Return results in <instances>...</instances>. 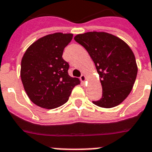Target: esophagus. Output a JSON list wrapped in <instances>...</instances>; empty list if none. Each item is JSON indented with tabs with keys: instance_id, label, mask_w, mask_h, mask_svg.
<instances>
[{
	"instance_id": "1",
	"label": "esophagus",
	"mask_w": 152,
	"mask_h": 152,
	"mask_svg": "<svg viewBox=\"0 0 152 152\" xmlns=\"http://www.w3.org/2000/svg\"><path fill=\"white\" fill-rule=\"evenodd\" d=\"M80 81L82 82V83H85L86 81H87V76H86L84 74L81 75V76L80 77Z\"/></svg>"
}]
</instances>
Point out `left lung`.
Wrapping results in <instances>:
<instances>
[{"instance_id":"left-lung-1","label":"left lung","mask_w":152,"mask_h":152,"mask_svg":"<svg viewBox=\"0 0 152 152\" xmlns=\"http://www.w3.org/2000/svg\"><path fill=\"white\" fill-rule=\"evenodd\" d=\"M75 41L87 50L99 75L102 96L93 103L103 108L118 106L129 95L137 78V61L126 42L106 32L79 34Z\"/></svg>"}]
</instances>
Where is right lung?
Instances as JSON below:
<instances>
[{
    "mask_svg": "<svg viewBox=\"0 0 152 152\" xmlns=\"http://www.w3.org/2000/svg\"><path fill=\"white\" fill-rule=\"evenodd\" d=\"M72 34L61 32L42 37L27 48L21 61L20 77L30 100L45 109H54L68 100L80 83L68 73L69 65L62 58Z\"/></svg>",
    "mask_w": 152,
    "mask_h": 152,
    "instance_id": "right-lung-1",
    "label": "right lung"
}]
</instances>
